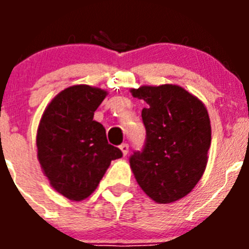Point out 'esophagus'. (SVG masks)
I'll return each instance as SVG.
<instances>
[{"label":"esophagus","instance_id":"1","mask_svg":"<svg viewBox=\"0 0 249 249\" xmlns=\"http://www.w3.org/2000/svg\"><path fill=\"white\" fill-rule=\"evenodd\" d=\"M120 149L121 152H122L123 156H127V153H128V149H129V146L127 143H123L120 146Z\"/></svg>","mask_w":249,"mask_h":249}]
</instances>
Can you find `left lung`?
Listing matches in <instances>:
<instances>
[{"instance_id":"1","label":"left lung","mask_w":249,"mask_h":249,"mask_svg":"<svg viewBox=\"0 0 249 249\" xmlns=\"http://www.w3.org/2000/svg\"><path fill=\"white\" fill-rule=\"evenodd\" d=\"M143 100L146 144L129 158L143 192L157 203L183 198L203 176L211 147V121L206 106L177 85L141 86L131 89Z\"/></svg>"}]
</instances>
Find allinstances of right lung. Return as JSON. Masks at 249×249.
Returning a JSON list of instances; mask_svg holds the SVG:
<instances>
[{"label": "right lung", "instance_id": "right-lung-1", "mask_svg": "<svg viewBox=\"0 0 249 249\" xmlns=\"http://www.w3.org/2000/svg\"><path fill=\"white\" fill-rule=\"evenodd\" d=\"M107 91L74 85L48 103L37 129V158L54 190L71 201H83L97 188L122 152L107 142L106 129L93 120Z\"/></svg>", "mask_w": 249, "mask_h": 249}]
</instances>
